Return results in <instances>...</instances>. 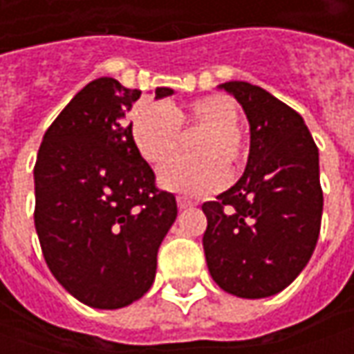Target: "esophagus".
<instances>
[{
  "label": "esophagus",
  "mask_w": 354,
  "mask_h": 354,
  "mask_svg": "<svg viewBox=\"0 0 354 354\" xmlns=\"http://www.w3.org/2000/svg\"><path fill=\"white\" fill-rule=\"evenodd\" d=\"M177 205H179V209H187V207H193L195 201H191V198L187 197H177Z\"/></svg>",
  "instance_id": "1"
}]
</instances>
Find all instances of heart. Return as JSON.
Here are the masks:
<instances>
[{
	"mask_svg": "<svg viewBox=\"0 0 354 354\" xmlns=\"http://www.w3.org/2000/svg\"><path fill=\"white\" fill-rule=\"evenodd\" d=\"M240 112L226 94L203 96L181 108L142 102L129 114V136L149 165H162L183 145V131H198L192 142L197 156L176 158L159 171V183L185 195H205L223 187L228 173L246 161V143L238 129Z\"/></svg>",
	"mask_w": 354,
	"mask_h": 354,
	"instance_id": "1",
	"label": "heart"
}]
</instances>
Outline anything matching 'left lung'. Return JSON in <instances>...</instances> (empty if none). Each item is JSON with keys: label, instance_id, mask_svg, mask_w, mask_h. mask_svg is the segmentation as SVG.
<instances>
[{"label": "left lung", "instance_id": "1", "mask_svg": "<svg viewBox=\"0 0 354 354\" xmlns=\"http://www.w3.org/2000/svg\"><path fill=\"white\" fill-rule=\"evenodd\" d=\"M221 88L250 122V153L234 187L203 205L205 258L212 279L238 297L288 288L315 250L323 212L319 151L304 118L250 82Z\"/></svg>", "mask_w": 354, "mask_h": 354}]
</instances>
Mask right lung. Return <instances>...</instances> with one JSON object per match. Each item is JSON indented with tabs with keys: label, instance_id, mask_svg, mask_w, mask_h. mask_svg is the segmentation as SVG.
Instances as JSON below:
<instances>
[{
	"label": "right lung",
	"instance_id": "right-lung-1",
	"mask_svg": "<svg viewBox=\"0 0 354 354\" xmlns=\"http://www.w3.org/2000/svg\"><path fill=\"white\" fill-rule=\"evenodd\" d=\"M142 90L92 80L48 126L35 163V228L48 270L78 301L118 309L153 283L177 216L124 116ZM173 94L156 88L157 98Z\"/></svg>",
	"mask_w": 354,
	"mask_h": 354
}]
</instances>
